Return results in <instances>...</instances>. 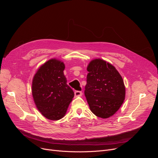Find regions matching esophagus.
Listing matches in <instances>:
<instances>
[{
	"mask_svg": "<svg viewBox=\"0 0 158 158\" xmlns=\"http://www.w3.org/2000/svg\"><path fill=\"white\" fill-rule=\"evenodd\" d=\"M74 95H75V96H82V92H80V91H75Z\"/></svg>",
	"mask_w": 158,
	"mask_h": 158,
	"instance_id": "34e87169",
	"label": "esophagus"
}]
</instances>
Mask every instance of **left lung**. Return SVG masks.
Masks as SVG:
<instances>
[{
  "label": "left lung",
  "mask_w": 158,
  "mask_h": 158,
  "mask_svg": "<svg viewBox=\"0 0 158 158\" xmlns=\"http://www.w3.org/2000/svg\"><path fill=\"white\" fill-rule=\"evenodd\" d=\"M87 70L84 94L90 110L99 117H111L125 98L121 76L112 64L100 59L91 61Z\"/></svg>",
  "instance_id": "obj_1"
}]
</instances>
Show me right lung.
<instances>
[{"instance_id": "obj_1", "label": "right lung", "mask_w": 158, "mask_h": 158, "mask_svg": "<svg viewBox=\"0 0 158 158\" xmlns=\"http://www.w3.org/2000/svg\"><path fill=\"white\" fill-rule=\"evenodd\" d=\"M64 64L55 59L47 61L33 79L32 95L37 109L49 120L56 121L66 114L74 98V92L66 84Z\"/></svg>"}]
</instances>
